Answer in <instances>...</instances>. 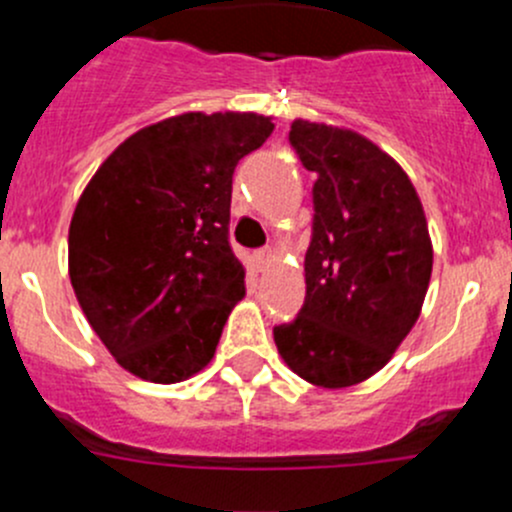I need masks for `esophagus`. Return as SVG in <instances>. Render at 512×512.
<instances>
[{"instance_id": "34e87169", "label": "esophagus", "mask_w": 512, "mask_h": 512, "mask_svg": "<svg viewBox=\"0 0 512 512\" xmlns=\"http://www.w3.org/2000/svg\"><path fill=\"white\" fill-rule=\"evenodd\" d=\"M272 257H275V252H272V247H262V250H257L255 255H252V265H255L257 272H262L267 265H270Z\"/></svg>"}]
</instances>
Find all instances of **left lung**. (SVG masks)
Instances as JSON below:
<instances>
[{
    "label": "left lung",
    "mask_w": 512,
    "mask_h": 512,
    "mask_svg": "<svg viewBox=\"0 0 512 512\" xmlns=\"http://www.w3.org/2000/svg\"><path fill=\"white\" fill-rule=\"evenodd\" d=\"M289 143L317 183L307 294L297 319L275 327V344L304 381L344 389L384 369L416 324L431 235L409 175L369 138L294 118Z\"/></svg>",
    "instance_id": "8db88e82"
}]
</instances>
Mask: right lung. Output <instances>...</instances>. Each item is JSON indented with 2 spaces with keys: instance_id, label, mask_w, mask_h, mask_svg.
Listing matches in <instances>:
<instances>
[{
  "instance_id": "1",
  "label": "right lung",
  "mask_w": 512,
  "mask_h": 512,
  "mask_svg": "<svg viewBox=\"0 0 512 512\" xmlns=\"http://www.w3.org/2000/svg\"><path fill=\"white\" fill-rule=\"evenodd\" d=\"M275 131L260 113H180L128 136L69 227L76 299L113 359L178 384L215 356L245 267L227 242L232 173Z\"/></svg>"
}]
</instances>
